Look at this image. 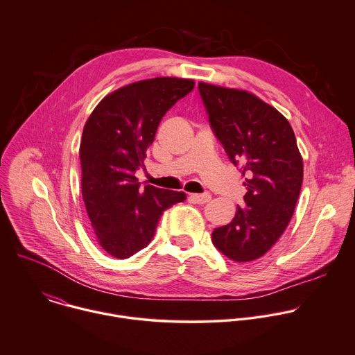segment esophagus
Wrapping results in <instances>:
<instances>
[{
    "mask_svg": "<svg viewBox=\"0 0 355 355\" xmlns=\"http://www.w3.org/2000/svg\"><path fill=\"white\" fill-rule=\"evenodd\" d=\"M190 201H193L194 204H205L208 202L212 197L209 193H204V194H190Z\"/></svg>",
    "mask_w": 355,
    "mask_h": 355,
    "instance_id": "34e87169",
    "label": "esophagus"
}]
</instances>
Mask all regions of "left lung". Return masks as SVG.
<instances>
[{
    "instance_id": "1",
    "label": "left lung",
    "mask_w": 355,
    "mask_h": 355,
    "mask_svg": "<svg viewBox=\"0 0 355 355\" xmlns=\"http://www.w3.org/2000/svg\"><path fill=\"white\" fill-rule=\"evenodd\" d=\"M211 128L245 176V208L212 233L234 261L263 256L292 219L303 183V159L288 119L254 95L198 84Z\"/></svg>"
}]
</instances>
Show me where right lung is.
I'll return each instance as SVG.
<instances>
[{"label": "right lung", "instance_id": "1", "mask_svg": "<svg viewBox=\"0 0 355 355\" xmlns=\"http://www.w3.org/2000/svg\"><path fill=\"white\" fill-rule=\"evenodd\" d=\"M193 88V80L172 77L129 84L107 95L84 126L83 198L99 245L117 259L146 248L164 211L186 200L183 191L140 189L135 172L165 113Z\"/></svg>", "mask_w": 355, "mask_h": 355}]
</instances>
